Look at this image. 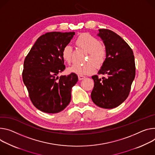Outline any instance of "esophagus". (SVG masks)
Instances as JSON below:
<instances>
[{"label":"esophagus","mask_w":155,"mask_h":155,"mask_svg":"<svg viewBox=\"0 0 155 155\" xmlns=\"http://www.w3.org/2000/svg\"><path fill=\"white\" fill-rule=\"evenodd\" d=\"M85 78V77L83 76V75H78V79L80 80H83Z\"/></svg>","instance_id":"obj_1"}]
</instances>
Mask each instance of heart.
<instances>
[{"label":"heart","mask_w":155,"mask_h":155,"mask_svg":"<svg viewBox=\"0 0 155 155\" xmlns=\"http://www.w3.org/2000/svg\"><path fill=\"white\" fill-rule=\"evenodd\" d=\"M77 45L81 49L89 53L88 62L85 65L74 64L68 68L69 73L76 74L78 75H88L94 72L96 66L101 67L106 58V50L105 48L100 45V42L93 36L85 33L80 35L77 40ZM72 46L68 44L62 49V58L65 62L70 63L72 60Z\"/></svg>","instance_id":"heart-1"}]
</instances>
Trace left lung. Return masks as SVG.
Listing matches in <instances>:
<instances>
[{
  "instance_id": "left-lung-1",
  "label": "left lung",
  "mask_w": 155,
  "mask_h": 155,
  "mask_svg": "<svg viewBox=\"0 0 155 155\" xmlns=\"http://www.w3.org/2000/svg\"><path fill=\"white\" fill-rule=\"evenodd\" d=\"M97 36L101 38L106 50V58L98 74L107 77L92 76L94 87L91 100L97 106L112 109L121 104L128 97L135 76L134 52L128 44L111 30H99Z\"/></svg>"
}]
</instances>
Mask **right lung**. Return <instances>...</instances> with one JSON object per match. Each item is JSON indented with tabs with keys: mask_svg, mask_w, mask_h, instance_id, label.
Masks as SVG:
<instances>
[{
	"mask_svg": "<svg viewBox=\"0 0 155 155\" xmlns=\"http://www.w3.org/2000/svg\"><path fill=\"white\" fill-rule=\"evenodd\" d=\"M75 32H49L38 38L24 61L23 81L33 105L46 113H58L71 100L78 77L72 73L59 78L65 68L62 49Z\"/></svg>",
	"mask_w": 155,
	"mask_h": 155,
	"instance_id": "1",
	"label": "right lung"
}]
</instances>
